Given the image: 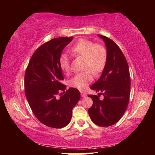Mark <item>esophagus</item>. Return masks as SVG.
I'll return each mask as SVG.
<instances>
[{"mask_svg": "<svg viewBox=\"0 0 155 155\" xmlns=\"http://www.w3.org/2000/svg\"><path fill=\"white\" fill-rule=\"evenodd\" d=\"M81 95L82 97H85L86 96V94L85 92H83V91H81Z\"/></svg>", "mask_w": 155, "mask_h": 155, "instance_id": "34e87169", "label": "esophagus"}]
</instances>
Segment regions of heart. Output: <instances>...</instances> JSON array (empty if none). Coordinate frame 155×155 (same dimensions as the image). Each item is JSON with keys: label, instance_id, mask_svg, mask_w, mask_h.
<instances>
[{"label": "heart", "instance_id": "heart-1", "mask_svg": "<svg viewBox=\"0 0 155 155\" xmlns=\"http://www.w3.org/2000/svg\"><path fill=\"white\" fill-rule=\"evenodd\" d=\"M70 53L74 57L83 58V70H87L76 74L69 81V85L72 87L84 90L93 81L91 72L96 75L104 70L107 61V51L102 44H95L91 40L81 38L71 47ZM59 65L63 72H70V61L65 54L60 56Z\"/></svg>", "mask_w": 155, "mask_h": 155}]
</instances>
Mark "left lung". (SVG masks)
Wrapping results in <instances>:
<instances>
[{
	"instance_id": "left-lung-1",
	"label": "left lung",
	"mask_w": 155,
	"mask_h": 155,
	"mask_svg": "<svg viewBox=\"0 0 155 155\" xmlns=\"http://www.w3.org/2000/svg\"><path fill=\"white\" fill-rule=\"evenodd\" d=\"M107 46V61L101 78L91 86V90L100 92L88 95L93 105L88 109L94 124L109 127L121 119L129 102L130 77L128 63L119 46L106 36L98 35ZM101 95L104 98L99 99Z\"/></svg>"
}]
</instances>
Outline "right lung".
I'll return each instance as SVG.
<instances>
[{
    "label": "right lung",
    "instance_id": "right-lung-1",
    "mask_svg": "<svg viewBox=\"0 0 155 155\" xmlns=\"http://www.w3.org/2000/svg\"><path fill=\"white\" fill-rule=\"evenodd\" d=\"M72 39L61 37L43 44L34 52L26 69L25 90L28 104L39 121L51 128L69 124L73 107L81 97L76 88L65 91L59 65L61 52ZM57 95L61 96L57 98Z\"/></svg>",
    "mask_w": 155,
    "mask_h": 155
}]
</instances>
